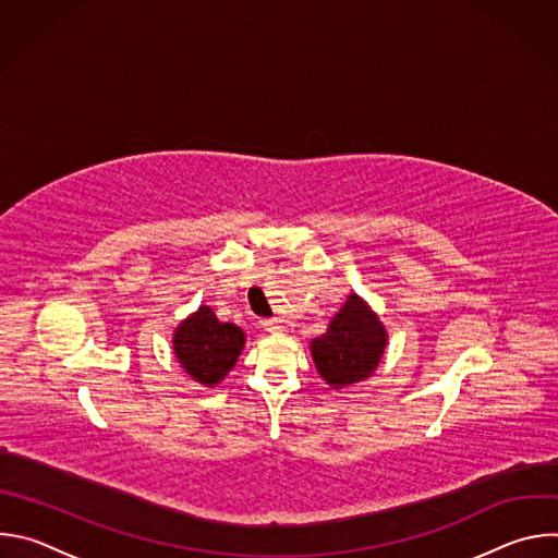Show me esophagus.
<instances>
[{"label": "esophagus", "instance_id": "34e87169", "mask_svg": "<svg viewBox=\"0 0 558 558\" xmlns=\"http://www.w3.org/2000/svg\"><path fill=\"white\" fill-rule=\"evenodd\" d=\"M260 325H263V329L269 331V333H276V331H282V329H284V327H282V320H278V317H271V320H263Z\"/></svg>", "mask_w": 558, "mask_h": 558}]
</instances>
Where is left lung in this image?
I'll return each instance as SVG.
<instances>
[{
	"mask_svg": "<svg viewBox=\"0 0 558 558\" xmlns=\"http://www.w3.org/2000/svg\"><path fill=\"white\" fill-rule=\"evenodd\" d=\"M388 331L379 315L357 293H349L327 331L308 342L313 364L331 388L368 379L386 351Z\"/></svg>",
	"mask_w": 558,
	"mask_h": 558,
	"instance_id": "left-lung-1",
	"label": "left lung"
}]
</instances>
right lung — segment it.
Returning a JSON list of instances; mask_svg holds the SVG:
<instances>
[{"instance_id":"right-lung-1","label":"right lung","mask_w":558,"mask_h":558,"mask_svg":"<svg viewBox=\"0 0 558 558\" xmlns=\"http://www.w3.org/2000/svg\"><path fill=\"white\" fill-rule=\"evenodd\" d=\"M247 336L233 323H220L214 308L201 304L179 323L172 333V351L181 368L201 386H218L235 366Z\"/></svg>"}]
</instances>
